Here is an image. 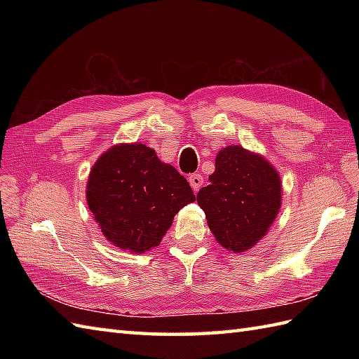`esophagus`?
Here are the masks:
<instances>
[{"instance_id":"34e87169","label":"esophagus","mask_w":359,"mask_h":359,"mask_svg":"<svg viewBox=\"0 0 359 359\" xmlns=\"http://www.w3.org/2000/svg\"><path fill=\"white\" fill-rule=\"evenodd\" d=\"M189 185H191V188L194 189V191H199L201 187L203 185V177L202 174H191L189 175Z\"/></svg>"}]
</instances>
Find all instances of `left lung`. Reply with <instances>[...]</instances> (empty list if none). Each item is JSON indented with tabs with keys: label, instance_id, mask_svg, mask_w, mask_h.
Listing matches in <instances>:
<instances>
[{
	"label": "left lung",
	"instance_id": "obj_1",
	"mask_svg": "<svg viewBox=\"0 0 359 359\" xmlns=\"http://www.w3.org/2000/svg\"><path fill=\"white\" fill-rule=\"evenodd\" d=\"M210 185L197 193L215 239L233 253L253 248L269 233L282 205L276 168L257 152L230 144L217 152Z\"/></svg>",
	"mask_w": 359,
	"mask_h": 359
}]
</instances>
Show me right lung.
<instances>
[{
  "label": "right lung",
  "mask_w": 359,
  "mask_h": 359,
  "mask_svg": "<svg viewBox=\"0 0 359 359\" xmlns=\"http://www.w3.org/2000/svg\"><path fill=\"white\" fill-rule=\"evenodd\" d=\"M88 207L112 245L131 253L158 247L185 205L196 201L187 179L143 143H118L90 168Z\"/></svg>",
  "instance_id": "1"
}]
</instances>
